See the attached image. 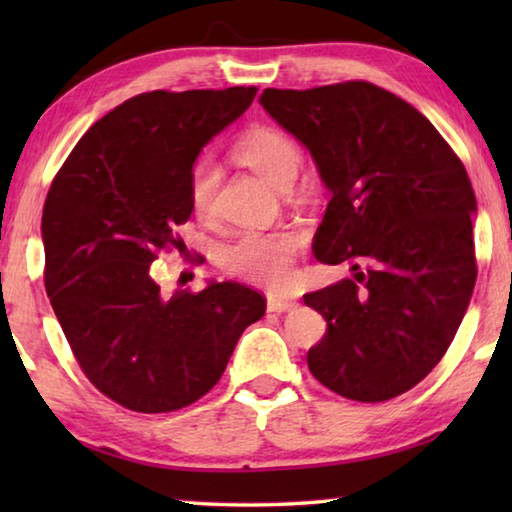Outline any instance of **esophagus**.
<instances>
[{
  "instance_id": "34e87169",
  "label": "esophagus",
  "mask_w": 512,
  "mask_h": 512,
  "mask_svg": "<svg viewBox=\"0 0 512 512\" xmlns=\"http://www.w3.org/2000/svg\"><path fill=\"white\" fill-rule=\"evenodd\" d=\"M268 311H291L298 307L296 300H289V298H280V296H271L266 302Z\"/></svg>"
}]
</instances>
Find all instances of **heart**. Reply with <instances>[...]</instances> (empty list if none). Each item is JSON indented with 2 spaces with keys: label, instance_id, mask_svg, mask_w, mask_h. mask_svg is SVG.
Returning a JSON list of instances; mask_svg holds the SVG:
<instances>
[{
  "label": "heart",
  "instance_id": "obj_1",
  "mask_svg": "<svg viewBox=\"0 0 512 512\" xmlns=\"http://www.w3.org/2000/svg\"><path fill=\"white\" fill-rule=\"evenodd\" d=\"M235 158L253 169L275 189H289L300 167V149L287 133L259 126L235 146ZM219 171L210 162H198L189 171V203L198 219H210ZM300 244L296 230H248L223 250V264L232 275L250 282L280 287L291 277L293 253Z\"/></svg>",
  "mask_w": 512,
  "mask_h": 512
}]
</instances>
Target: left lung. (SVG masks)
I'll return each mask as SVG.
<instances>
[{"mask_svg": "<svg viewBox=\"0 0 512 512\" xmlns=\"http://www.w3.org/2000/svg\"><path fill=\"white\" fill-rule=\"evenodd\" d=\"M259 103L332 194L316 259L352 273L305 296L327 320L311 375L357 402L402 395L443 359L474 291L476 198L463 162L422 112L366 81L268 88Z\"/></svg>", "mask_w": 512, "mask_h": 512, "instance_id": "left-lung-1", "label": "left lung"}]
</instances>
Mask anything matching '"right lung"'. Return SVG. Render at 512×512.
Segmentation results:
<instances>
[{
  "label": "right lung",
  "mask_w": 512,
  "mask_h": 512,
  "mask_svg": "<svg viewBox=\"0 0 512 512\" xmlns=\"http://www.w3.org/2000/svg\"><path fill=\"white\" fill-rule=\"evenodd\" d=\"M257 88L146 92L101 117L69 153L42 210L45 287L76 361L140 413L196 402L221 379L266 298L239 282L162 291L151 264L185 250L189 171Z\"/></svg>",
  "instance_id": "right-lung-1"
}]
</instances>
